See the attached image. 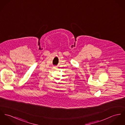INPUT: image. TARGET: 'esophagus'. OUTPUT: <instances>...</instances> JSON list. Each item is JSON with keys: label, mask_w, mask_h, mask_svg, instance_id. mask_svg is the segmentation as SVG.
<instances>
[{"label": "esophagus", "mask_w": 125, "mask_h": 125, "mask_svg": "<svg viewBox=\"0 0 125 125\" xmlns=\"http://www.w3.org/2000/svg\"><path fill=\"white\" fill-rule=\"evenodd\" d=\"M54 69H57V68L58 67H53Z\"/></svg>", "instance_id": "34e87169"}]
</instances>
